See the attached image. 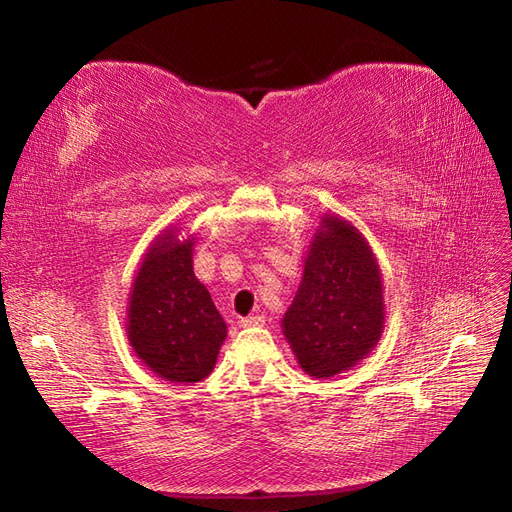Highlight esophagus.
Returning a JSON list of instances; mask_svg holds the SVG:
<instances>
[{
	"label": "esophagus",
	"instance_id": "1",
	"mask_svg": "<svg viewBox=\"0 0 512 512\" xmlns=\"http://www.w3.org/2000/svg\"><path fill=\"white\" fill-rule=\"evenodd\" d=\"M262 324H265V316L241 318V327H262Z\"/></svg>",
	"mask_w": 512,
	"mask_h": 512
}]
</instances>
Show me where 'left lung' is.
I'll return each mask as SVG.
<instances>
[{
	"label": "left lung",
	"instance_id": "left-lung-1",
	"mask_svg": "<svg viewBox=\"0 0 512 512\" xmlns=\"http://www.w3.org/2000/svg\"><path fill=\"white\" fill-rule=\"evenodd\" d=\"M380 269L365 239L327 218L305 260L284 335L309 376L331 378L376 346L384 322Z\"/></svg>",
	"mask_w": 512,
	"mask_h": 512
}]
</instances>
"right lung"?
I'll return each instance as SVG.
<instances>
[{
	"instance_id": "obj_1",
	"label": "right lung",
	"mask_w": 512,
	"mask_h": 512,
	"mask_svg": "<svg viewBox=\"0 0 512 512\" xmlns=\"http://www.w3.org/2000/svg\"><path fill=\"white\" fill-rule=\"evenodd\" d=\"M128 339L151 371L170 382L211 374L226 322L192 267V239L162 237L145 256L132 290Z\"/></svg>"
}]
</instances>
